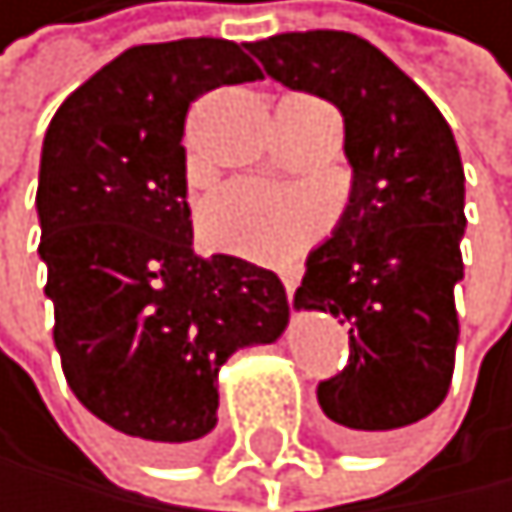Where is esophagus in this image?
<instances>
[{
    "label": "esophagus",
    "mask_w": 512,
    "mask_h": 512,
    "mask_svg": "<svg viewBox=\"0 0 512 512\" xmlns=\"http://www.w3.org/2000/svg\"><path fill=\"white\" fill-rule=\"evenodd\" d=\"M282 285H285V295L291 301L295 298V288H298V272H282Z\"/></svg>",
    "instance_id": "esophagus-1"
}]
</instances>
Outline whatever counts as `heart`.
Returning <instances> with one entry per match:
<instances>
[{
    "mask_svg": "<svg viewBox=\"0 0 512 512\" xmlns=\"http://www.w3.org/2000/svg\"><path fill=\"white\" fill-rule=\"evenodd\" d=\"M198 224L214 250L285 266L327 230L330 205L307 189L234 182L205 201Z\"/></svg>",
    "mask_w": 512,
    "mask_h": 512,
    "instance_id": "obj_1",
    "label": "heart"
}]
</instances>
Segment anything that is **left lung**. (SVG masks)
Instances as JSON below:
<instances>
[{"label": "left lung", "mask_w": 512, "mask_h": 512, "mask_svg": "<svg viewBox=\"0 0 512 512\" xmlns=\"http://www.w3.org/2000/svg\"><path fill=\"white\" fill-rule=\"evenodd\" d=\"M288 89L333 102L346 127L349 205L307 256L298 311L349 323V365L317 385L343 446H372L446 401L455 368L465 169L452 127L417 82L349 31L246 44Z\"/></svg>", "instance_id": "left-lung-1"}]
</instances>
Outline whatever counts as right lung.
<instances>
[{
    "label": "right lung",
    "instance_id": "obj_1",
    "mask_svg": "<svg viewBox=\"0 0 512 512\" xmlns=\"http://www.w3.org/2000/svg\"><path fill=\"white\" fill-rule=\"evenodd\" d=\"M224 37L124 50L47 127L37 221L66 385L111 430L172 449L217 423V372L288 327L269 269L192 250L185 115L217 86L262 79Z\"/></svg>",
    "mask_w": 512,
    "mask_h": 512
}]
</instances>
